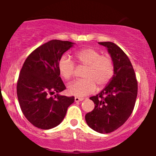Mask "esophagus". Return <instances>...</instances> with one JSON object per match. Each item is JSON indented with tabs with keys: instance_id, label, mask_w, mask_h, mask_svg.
<instances>
[{
	"instance_id": "esophagus-1",
	"label": "esophagus",
	"mask_w": 156,
	"mask_h": 156,
	"mask_svg": "<svg viewBox=\"0 0 156 156\" xmlns=\"http://www.w3.org/2000/svg\"><path fill=\"white\" fill-rule=\"evenodd\" d=\"M84 100V98H80V97H75V102H80V101H82Z\"/></svg>"
}]
</instances>
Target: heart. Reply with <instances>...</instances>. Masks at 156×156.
I'll use <instances>...</instances> for the list:
<instances>
[{
	"mask_svg": "<svg viewBox=\"0 0 156 156\" xmlns=\"http://www.w3.org/2000/svg\"><path fill=\"white\" fill-rule=\"evenodd\" d=\"M75 61L79 65L87 66L84 72V79L72 82L68 86L69 94L84 97L94 93L97 84L104 87L114 75V63L108 56H103L94 48H84L75 54ZM59 73L64 79L69 80L74 75L75 63L67 56H63L58 62Z\"/></svg>",
	"mask_w": 156,
	"mask_h": 156,
	"instance_id": "1",
	"label": "heart"
}]
</instances>
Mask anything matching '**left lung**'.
Listing matches in <instances>:
<instances>
[{
	"label": "left lung",
	"mask_w": 156,
	"mask_h": 156,
	"mask_svg": "<svg viewBox=\"0 0 156 156\" xmlns=\"http://www.w3.org/2000/svg\"><path fill=\"white\" fill-rule=\"evenodd\" d=\"M107 48L114 75L100 94L90 97L95 107L85 115L87 125L100 133L114 131L128 119L137 96V81L132 64L125 52L112 42H99Z\"/></svg>",
	"instance_id": "1"
}]
</instances>
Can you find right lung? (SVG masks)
Returning <instances> with one entry per match:
<instances>
[{
  "label": "right lung",
  "instance_id": "right-lung-1",
  "mask_svg": "<svg viewBox=\"0 0 156 156\" xmlns=\"http://www.w3.org/2000/svg\"><path fill=\"white\" fill-rule=\"evenodd\" d=\"M75 43L52 40L34 50L27 57L17 81L20 108L30 123L48 130L59 125L65 118L74 97L58 94L66 89L59 76L58 62ZM57 93L54 98L49 94Z\"/></svg>",
  "mask_w": 156,
  "mask_h": 156
}]
</instances>
